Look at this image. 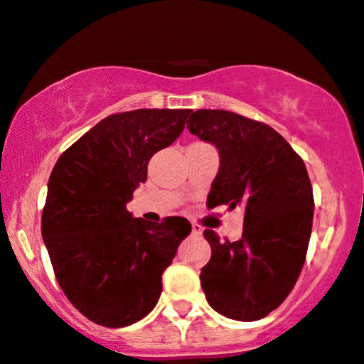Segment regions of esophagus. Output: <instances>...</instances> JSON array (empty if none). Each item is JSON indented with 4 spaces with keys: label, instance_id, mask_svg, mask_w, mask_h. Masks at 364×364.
I'll return each mask as SVG.
<instances>
[{
    "label": "esophagus",
    "instance_id": "34e87169",
    "mask_svg": "<svg viewBox=\"0 0 364 364\" xmlns=\"http://www.w3.org/2000/svg\"><path fill=\"white\" fill-rule=\"evenodd\" d=\"M192 235L200 236V235H203V228H200L199 224H192Z\"/></svg>",
    "mask_w": 364,
    "mask_h": 364
}]
</instances>
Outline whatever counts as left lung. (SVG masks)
Segmentation results:
<instances>
[{
	"instance_id": "left-lung-1",
	"label": "left lung",
	"mask_w": 364,
	"mask_h": 364,
	"mask_svg": "<svg viewBox=\"0 0 364 364\" xmlns=\"http://www.w3.org/2000/svg\"><path fill=\"white\" fill-rule=\"evenodd\" d=\"M186 128L218 149L208 208H245L242 238L206 229L211 259L200 270L208 304L254 322L279 308L301 276L313 225V188L302 158L270 126L228 110H197Z\"/></svg>"
}]
</instances>
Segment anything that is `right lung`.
<instances>
[{
    "label": "right lung",
    "instance_id": "add662e5",
    "mask_svg": "<svg viewBox=\"0 0 364 364\" xmlns=\"http://www.w3.org/2000/svg\"><path fill=\"white\" fill-rule=\"evenodd\" d=\"M190 110H140L97 122L53 167L42 238L70 304L105 327H126L153 311L161 274L192 225L135 218L126 204L147 179V164L185 128Z\"/></svg>",
    "mask_w": 364,
    "mask_h": 364
}]
</instances>
